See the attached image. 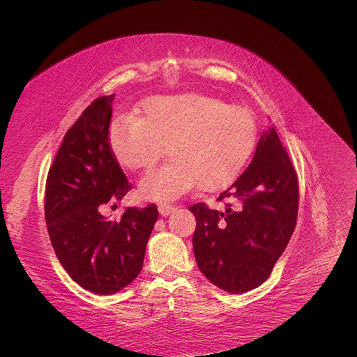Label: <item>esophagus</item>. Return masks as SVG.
Wrapping results in <instances>:
<instances>
[{
  "instance_id": "obj_1",
  "label": "esophagus",
  "mask_w": 357,
  "mask_h": 357,
  "mask_svg": "<svg viewBox=\"0 0 357 357\" xmlns=\"http://www.w3.org/2000/svg\"><path fill=\"white\" fill-rule=\"evenodd\" d=\"M158 210H159V213H160L162 215H168V214H171L172 211H174V205L167 204V202H160V204L158 205Z\"/></svg>"
}]
</instances>
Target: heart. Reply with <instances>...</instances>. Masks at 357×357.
Segmentation results:
<instances>
[{
  "mask_svg": "<svg viewBox=\"0 0 357 357\" xmlns=\"http://www.w3.org/2000/svg\"><path fill=\"white\" fill-rule=\"evenodd\" d=\"M257 139L252 112L201 93L159 95L143 104V117L119 116L110 126V150L121 167L149 169L139 181L149 199H172L198 185L202 192L228 188L238 177Z\"/></svg>",
  "mask_w": 357,
  "mask_h": 357,
  "instance_id": "1",
  "label": "heart"
}]
</instances>
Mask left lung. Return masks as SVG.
<instances>
[{
  "label": "left lung",
  "mask_w": 357,
  "mask_h": 357,
  "mask_svg": "<svg viewBox=\"0 0 357 357\" xmlns=\"http://www.w3.org/2000/svg\"><path fill=\"white\" fill-rule=\"evenodd\" d=\"M236 199L232 211L204 202L189 210L197 218L193 253L213 284L243 294L261 286L295 231L299 189L296 171L274 128L262 134L250 165L218 201Z\"/></svg>",
  "instance_id": "8db88e82"
}]
</instances>
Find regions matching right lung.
<instances>
[{"label": "right lung", "instance_id": "1", "mask_svg": "<svg viewBox=\"0 0 357 357\" xmlns=\"http://www.w3.org/2000/svg\"><path fill=\"white\" fill-rule=\"evenodd\" d=\"M113 95L100 96L66 134L46 180L47 232L75 283L112 295L139 274L158 208L129 207L119 220L100 213L131 189L109 143Z\"/></svg>", "mask_w": 357, "mask_h": 357}]
</instances>
